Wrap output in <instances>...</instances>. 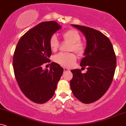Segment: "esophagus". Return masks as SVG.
<instances>
[{"label": "esophagus", "mask_w": 126, "mask_h": 126, "mask_svg": "<svg viewBox=\"0 0 126 126\" xmlns=\"http://www.w3.org/2000/svg\"><path fill=\"white\" fill-rule=\"evenodd\" d=\"M63 70H64L65 72L66 71H69V69L68 68H63Z\"/></svg>", "instance_id": "obj_1"}]
</instances>
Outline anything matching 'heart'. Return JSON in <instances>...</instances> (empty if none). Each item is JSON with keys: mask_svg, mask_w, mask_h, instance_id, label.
Returning <instances> with one entry per match:
<instances>
[{"mask_svg": "<svg viewBox=\"0 0 126 126\" xmlns=\"http://www.w3.org/2000/svg\"><path fill=\"white\" fill-rule=\"evenodd\" d=\"M65 41L71 42V45L69 51H74L78 55H82L85 51V44L81 41L79 32L74 29H71L63 32L62 35ZM49 45L52 51H57L60 46V42L55 35H52L49 40ZM55 63L63 66H71L77 60V56L74 53H59L54 57Z\"/></svg>", "mask_w": 126, "mask_h": 126, "instance_id": "b5f03b06", "label": "heart"}]
</instances>
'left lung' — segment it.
<instances>
[{"instance_id": "obj_1", "label": "left lung", "mask_w": 126, "mask_h": 126, "mask_svg": "<svg viewBox=\"0 0 126 126\" xmlns=\"http://www.w3.org/2000/svg\"><path fill=\"white\" fill-rule=\"evenodd\" d=\"M85 35L87 47L80 65L87 66L85 74L81 69L71 71L73 77L70 86L78 100L90 104L103 96L113 81L116 67V56L109 38L100 31L87 26L72 25Z\"/></svg>"}]
</instances>
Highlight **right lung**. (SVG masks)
Here are the masks:
<instances>
[{"mask_svg":"<svg viewBox=\"0 0 126 126\" xmlns=\"http://www.w3.org/2000/svg\"><path fill=\"white\" fill-rule=\"evenodd\" d=\"M55 21L41 22L26 32L19 39L13 57L15 76L23 94L35 103L43 104L54 95L63 69L51 63L50 69H42L50 63L49 40L60 29Z\"/></svg>","mask_w":126,"mask_h":126,"instance_id":"obj_1","label":"right lung"}]
</instances>
